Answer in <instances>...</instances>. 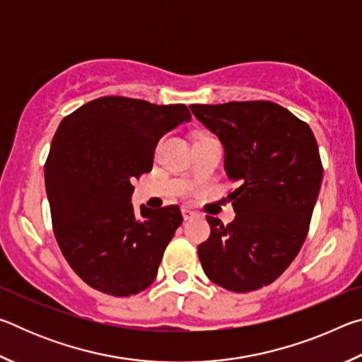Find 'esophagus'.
<instances>
[{"instance_id":"1","label":"esophagus","mask_w":362,"mask_h":362,"mask_svg":"<svg viewBox=\"0 0 362 362\" xmlns=\"http://www.w3.org/2000/svg\"><path fill=\"white\" fill-rule=\"evenodd\" d=\"M182 216H183V220H189V218L194 217V212L192 209H188V207H183Z\"/></svg>"}]
</instances>
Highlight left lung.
<instances>
[{
    "mask_svg": "<svg viewBox=\"0 0 362 362\" xmlns=\"http://www.w3.org/2000/svg\"><path fill=\"white\" fill-rule=\"evenodd\" d=\"M225 150L231 223L207 216L211 236L198 246L212 283L231 292L272 284L291 265L308 233L322 182L310 126L268 100L189 105Z\"/></svg>",
    "mask_w": 362,
    "mask_h": 362,
    "instance_id": "obj_1",
    "label": "left lung"
}]
</instances>
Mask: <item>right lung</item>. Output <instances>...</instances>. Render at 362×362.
<instances>
[{
  "label": "right lung",
  "mask_w": 362,
  "mask_h": 362,
  "mask_svg": "<svg viewBox=\"0 0 362 362\" xmlns=\"http://www.w3.org/2000/svg\"><path fill=\"white\" fill-rule=\"evenodd\" d=\"M189 119L183 103L112 95L59 124L45 166L46 193L59 247L86 284L127 297L155 281L183 217L175 204L134 211L132 180L151 170L159 139Z\"/></svg>",
  "instance_id": "right-lung-1"
}]
</instances>
